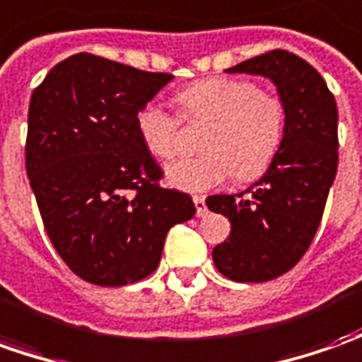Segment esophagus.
<instances>
[{"label":"esophagus","instance_id":"34e87169","mask_svg":"<svg viewBox=\"0 0 362 362\" xmlns=\"http://www.w3.org/2000/svg\"><path fill=\"white\" fill-rule=\"evenodd\" d=\"M194 204H196V216H198V218H204V216L208 214L204 196H194Z\"/></svg>","mask_w":362,"mask_h":362}]
</instances>
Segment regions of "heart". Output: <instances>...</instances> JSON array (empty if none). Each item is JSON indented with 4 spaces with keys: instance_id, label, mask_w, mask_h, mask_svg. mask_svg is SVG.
I'll return each instance as SVG.
<instances>
[{
    "instance_id": "heart-1",
    "label": "heart",
    "mask_w": 362,
    "mask_h": 362,
    "mask_svg": "<svg viewBox=\"0 0 362 362\" xmlns=\"http://www.w3.org/2000/svg\"><path fill=\"white\" fill-rule=\"evenodd\" d=\"M182 119L208 122L202 136L204 154L182 158L166 168L170 186L206 192L228 178L250 182L264 176L284 148L289 127L287 105L242 77L196 81L176 93ZM136 132L150 156L170 160L178 148L180 119L154 103L136 112Z\"/></svg>"
}]
</instances>
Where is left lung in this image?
Returning a JSON list of instances; mask_svg holds the SVG:
<instances>
[{"mask_svg":"<svg viewBox=\"0 0 362 362\" xmlns=\"http://www.w3.org/2000/svg\"><path fill=\"white\" fill-rule=\"evenodd\" d=\"M226 71L272 78L289 112L287 139L272 168L245 192L206 198L232 223L230 238L212 252L218 272L262 284L295 267L315 238L337 174L339 115L317 69L289 51L274 49Z\"/></svg>","mask_w":362,"mask_h":362,"instance_id":"8db88e82","label":"left lung"}]
</instances>
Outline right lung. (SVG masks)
<instances>
[{"label":"right lung","instance_id":"add662e5","mask_svg":"<svg viewBox=\"0 0 362 362\" xmlns=\"http://www.w3.org/2000/svg\"><path fill=\"white\" fill-rule=\"evenodd\" d=\"M172 77L77 53L31 95L29 184L53 247L88 284L120 287L148 277L168 230L196 214L188 194L162 188L160 166L134 124Z\"/></svg>","mask_w":362,"mask_h":362}]
</instances>
